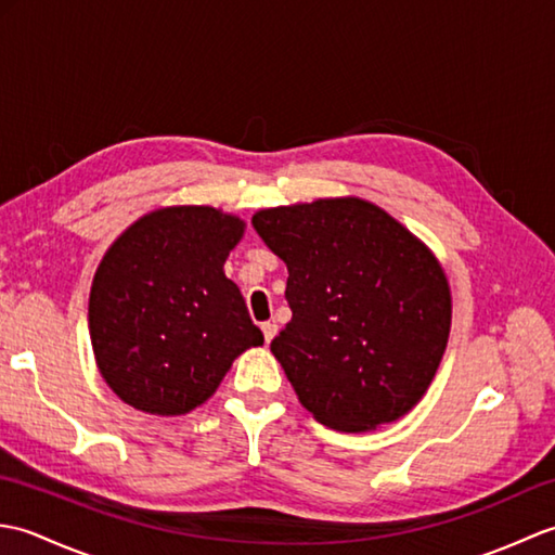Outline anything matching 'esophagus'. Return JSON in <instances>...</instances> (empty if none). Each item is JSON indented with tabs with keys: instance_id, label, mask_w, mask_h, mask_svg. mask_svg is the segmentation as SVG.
<instances>
[{
	"instance_id": "34e87169",
	"label": "esophagus",
	"mask_w": 555,
	"mask_h": 555,
	"mask_svg": "<svg viewBox=\"0 0 555 555\" xmlns=\"http://www.w3.org/2000/svg\"><path fill=\"white\" fill-rule=\"evenodd\" d=\"M276 332H279V326H276L274 322H264V324H262V334H264L267 344H271V338L276 336Z\"/></svg>"
}]
</instances>
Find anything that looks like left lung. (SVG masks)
<instances>
[{
	"mask_svg": "<svg viewBox=\"0 0 555 555\" xmlns=\"http://www.w3.org/2000/svg\"><path fill=\"white\" fill-rule=\"evenodd\" d=\"M253 227L288 267L293 317L271 352L300 403L340 431L415 408L451 332V293L427 247L358 197L262 209Z\"/></svg>",
	"mask_w": 555,
	"mask_h": 555,
	"instance_id": "left-lung-1",
	"label": "left lung"
}]
</instances>
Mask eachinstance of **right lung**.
<instances>
[{
    "label": "right lung",
    "mask_w": 555,
    "mask_h": 555,
    "mask_svg": "<svg viewBox=\"0 0 555 555\" xmlns=\"http://www.w3.org/2000/svg\"><path fill=\"white\" fill-rule=\"evenodd\" d=\"M243 221L215 207H167L135 221L92 281L90 338L104 382L152 415H185L264 336L223 274Z\"/></svg>",
    "instance_id": "1"
}]
</instances>
